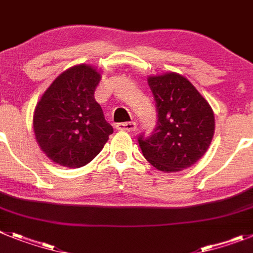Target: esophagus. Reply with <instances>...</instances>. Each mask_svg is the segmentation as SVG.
<instances>
[{"instance_id":"34e87169","label":"esophagus","mask_w":253,"mask_h":253,"mask_svg":"<svg viewBox=\"0 0 253 253\" xmlns=\"http://www.w3.org/2000/svg\"><path fill=\"white\" fill-rule=\"evenodd\" d=\"M116 128L120 129V131H128V132H132L136 129V122L131 121V122H121V124L116 125Z\"/></svg>"}]
</instances>
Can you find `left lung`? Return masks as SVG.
<instances>
[{
    "label": "left lung",
    "mask_w": 253,
    "mask_h": 253,
    "mask_svg": "<svg viewBox=\"0 0 253 253\" xmlns=\"http://www.w3.org/2000/svg\"><path fill=\"white\" fill-rule=\"evenodd\" d=\"M158 111V125L149 137L140 135L145 159L166 173L179 172L204 157L215 131L208 100L177 72L149 76Z\"/></svg>",
    "instance_id": "8db88e82"
}]
</instances>
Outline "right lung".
I'll list each match as a JSON object with an SVG mask.
<instances>
[{
	"label": "right lung",
	"mask_w": 253,
	"mask_h": 253,
	"mask_svg": "<svg viewBox=\"0 0 253 253\" xmlns=\"http://www.w3.org/2000/svg\"><path fill=\"white\" fill-rule=\"evenodd\" d=\"M100 78L93 66H72L57 76L35 105V139L56 164L67 168L86 166L113 132L94 98Z\"/></svg>",
	"instance_id": "obj_1"
}]
</instances>
